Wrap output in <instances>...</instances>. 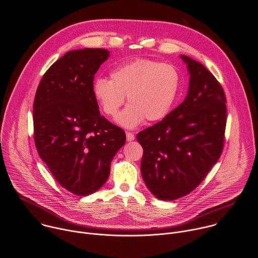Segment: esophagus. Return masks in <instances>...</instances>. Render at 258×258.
I'll use <instances>...</instances> for the list:
<instances>
[{
    "label": "esophagus",
    "instance_id": "obj_1",
    "mask_svg": "<svg viewBox=\"0 0 258 258\" xmlns=\"http://www.w3.org/2000/svg\"><path fill=\"white\" fill-rule=\"evenodd\" d=\"M135 140V135L133 133H130V132H126V141L128 142H132Z\"/></svg>",
    "mask_w": 258,
    "mask_h": 258
}]
</instances>
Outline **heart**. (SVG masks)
<instances>
[{"instance_id":"heart-1","label":"heart","mask_w":258,"mask_h":258,"mask_svg":"<svg viewBox=\"0 0 258 258\" xmlns=\"http://www.w3.org/2000/svg\"><path fill=\"white\" fill-rule=\"evenodd\" d=\"M110 79L95 80L94 98L106 115L114 117L126 96L128 106L118 115L117 122L127 128L140 125L145 119L155 122L165 118L180 84L174 66L150 59L118 66L110 73Z\"/></svg>"}]
</instances>
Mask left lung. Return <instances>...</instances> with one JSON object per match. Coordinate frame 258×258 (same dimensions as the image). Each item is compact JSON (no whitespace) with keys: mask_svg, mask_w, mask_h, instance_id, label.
I'll return each mask as SVG.
<instances>
[{"mask_svg":"<svg viewBox=\"0 0 258 258\" xmlns=\"http://www.w3.org/2000/svg\"><path fill=\"white\" fill-rule=\"evenodd\" d=\"M190 73L188 94L156 124L140 132L141 172L158 199L172 201L191 193L223 152L227 123L226 96L212 73L180 55Z\"/></svg>","mask_w":258,"mask_h":258,"instance_id":"left-lung-1","label":"left lung"}]
</instances>
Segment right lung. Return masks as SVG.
<instances>
[{
	"label": "right lung",
	"mask_w": 258,
	"mask_h": 258,
	"mask_svg": "<svg viewBox=\"0 0 258 258\" xmlns=\"http://www.w3.org/2000/svg\"><path fill=\"white\" fill-rule=\"evenodd\" d=\"M109 57L105 49L67 52L44 75L33 102L34 143L40 157L67 191H98L125 143V133L101 116L94 76Z\"/></svg>",
	"instance_id": "add662e5"
}]
</instances>
